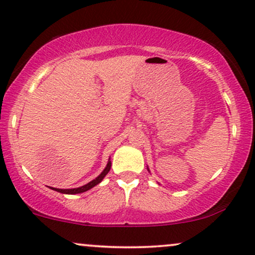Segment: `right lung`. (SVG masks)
Instances as JSON below:
<instances>
[{
    "label": "right lung",
    "mask_w": 255,
    "mask_h": 255,
    "mask_svg": "<svg viewBox=\"0 0 255 255\" xmlns=\"http://www.w3.org/2000/svg\"><path fill=\"white\" fill-rule=\"evenodd\" d=\"M110 169H111V162L109 161L108 165H106V168L104 169V171L100 174L98 177L96 178V180L91 181L90 183L85 184L83 185V187H79V188H74V189H56V188H52L53 190L55 191H59V193H62V194H70V195H73V194H80V193H84V191H87L89 189H91V188H93L94 185H97L98 183H100V182L103 181V178L105 177L106 174L110 171Z\"/></svg>",
    "instance_id": "1"
}]
</instances>
